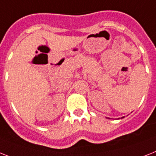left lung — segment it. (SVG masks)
<instances>
[{
    "instance_id": "left-lung-1",
    "label": "left lung",
    "mask_w": 156,
    "mask_h": 156,
    "mask_svg": "<svg viewBox=\"0 0 156 156\" xmlns=\"http://www.w3.org/2000/svg\"><path fill=\"white\" fill-rule=\"evenodd\" d=\"M122 118H123V117H122Z\"/></svg>"
}]
</instances>
